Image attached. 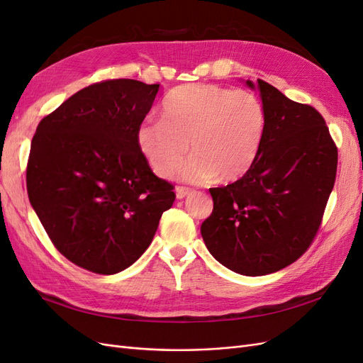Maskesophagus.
Returning <instances> with one entry per match:
<instances>
[{
  "label": "esophagus",
  "mask_w": 363,
  "mask_h": 363,
  "mask_svg": "<svg viewBox=\"0 0 363 363\" xmlns=\"http://www.w3.org/2000/svg\"><path fill=\"white\" fill-rule=\"evenodd\" d=\"M191 192H192V189L183 188V186H177V188H175V196H177V200L186 199V196H188Z\"/></svg>",
  "instance_id": "esophagus-1"
}]
</instances>
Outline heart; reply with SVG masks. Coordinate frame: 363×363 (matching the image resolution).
<instances>
[{"mask_svg": "<svg viewBox=\"0 0 363 363\" xmlns=\"http://www.w3.org/2000/svg\"><path fill=\"white\" fill-rule=\"evenodd\" d=\"M265 131L259 98L215 84H184L163 103L162 119L142 124L138 144L151 169L169 177L189 151L180 179L203 183L238 180L251 168Z\"/></svg>", "mask_w": 363, "mask_h": 363, "instance_id": "1", "label": "heart"}]
</instances>
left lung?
Listing matches in <instances>:
<instances>
[{"label": "left lung", "instance_id": "1", "mask_svg": "<svg viewBox=\"0 0 363 363\" xmlns=\"http://www.w3.org/2000/svg\"><path fill=\"white\" fill-rule=\"evenodd\" d=\"M260 94L265 131L242 179L212 188L213 212L201 224L211 255L242 276L280 271L309 248L332 194L337 148L324 118L269 83Z\"/></svg>", "mask_w": 363, "mask_h": 363}]
</instances>
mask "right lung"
<instances>
[{
	"label": "right lung",
	"mask_w": 363,
	"mask_h": 363,
	"mask_svg": "<svg viewBox=\"0 0 363 363\" xmlns=\"http://www.w3.org/2000/svg\"><path fill=\"white\" fill-rule=\"evenodd\" d=\"M160 84L118 79L84 87L43 118L31 140L27 192L62 255L111 276L144 255L174 186L138 144Z\"/></svg>",
	"instance_id": "obj_1"
}]
</instances>
